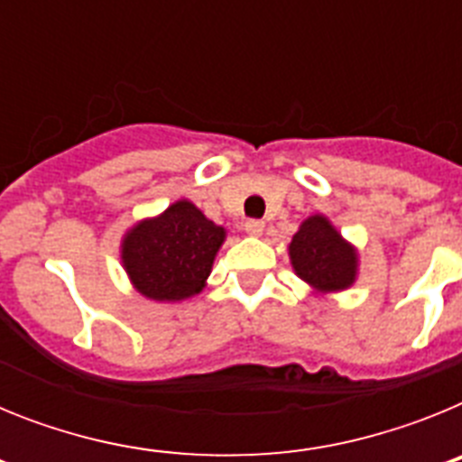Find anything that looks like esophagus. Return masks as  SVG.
Here are the masks:
<instances>
[{
  "instance_id": "1",
  "label": "esophagus",
  "mask_w": 462,
  "mask_h": 462,
  "mask_svg": "<svg viewBox=\"0 0 462 462\" xmlns=\"http://www.w3.org/2000/svg\"><path fill=\"white\" fill-rule=\"evenodd\" d=\"M263 228H266V224L261 222V219H247V222H245V231L250 236H261L263 234Z\"/></svg>"
}]
</instances>
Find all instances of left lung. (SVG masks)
<instances>
[{
  "mask_svg": "<svg viewBox=\"0 0 462 462\" xmlns=\"http://www.w3.org/2000/svg\"><path fill=\"white\" fill-rule=\"evenodd\" d=\"M293 271L321 291H340L356 277V252L321 215L305 219L289 245Z\"/></svg>",
  "mask_w": 462,
  "mask_h": 462,
  "instance_id": "obj_1",
  "label": "left lung"
}]
</instances>
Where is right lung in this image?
<instances>
[{
    "instance_id": "1",
    "label": "right lung",
    "mask_w": 462,
    "mask_h": 462,
    "mask_svg": "<svg viewBox=\"0 0 462 462\" xmlns=\"http://www.w3.org/2000/svg\"><path fill=\"white\" fill-rule=\"evenodd\" d=\"M224 228L194 203L178 201L157 219L141 222L122 243L125 268L143 296L182 300L203 289Z\"/></svg>"
}]
</instances>
